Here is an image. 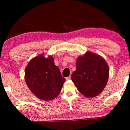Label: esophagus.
<instances>
[{"label":"esophagus","mask_w":130,"mask_h":130,"mask_svg":"<svg viewBox=\"0 0 130 130\" xmlns=\"http://www.w3.org/2000/svg\"><path fill=\"white\" fill-rule=\"evenodd\" d=\"M70 78H71V76H69L68 77H66V80H69Z\"/></svg>","instance_id":"34e87169"}]
</instances>
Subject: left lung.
<instances>
[{
  "instance_id": "obj_1",
  "label": "left lung",
  "mask_w": 130,
  "mask_h": 130,
  "mask_svg": "<svg viewBox=\"0 0 130 130\" xmlns=\"http://www.w3.org/2000/svg\"><path fill=\"white\" fill-rule=\"evenodd\" d=\"M76 67L71 77L78 91L87 98L99 95L109 78V67L104 58L87 52L77 58Z\"/></svg>"
}]
</instances>
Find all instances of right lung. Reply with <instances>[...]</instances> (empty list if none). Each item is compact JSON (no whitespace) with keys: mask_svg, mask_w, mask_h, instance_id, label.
<instances>
[{"mask_svg":"<svg viewBox=\"0 0 130 130\" xmlns=\"http://www.w3.org/2000/svg\"><path fill=\"white\" fill-rule=\"evenodd\" d=\"M25 80L32 93L38 99L49 101L60 94L65 78L54 64V58L43 54L32 58L26 66Z\"/></svg>","mask_w":130,"mask_h":130,"instance_id":"add662e5","label":"right lung"}]
</instances>
